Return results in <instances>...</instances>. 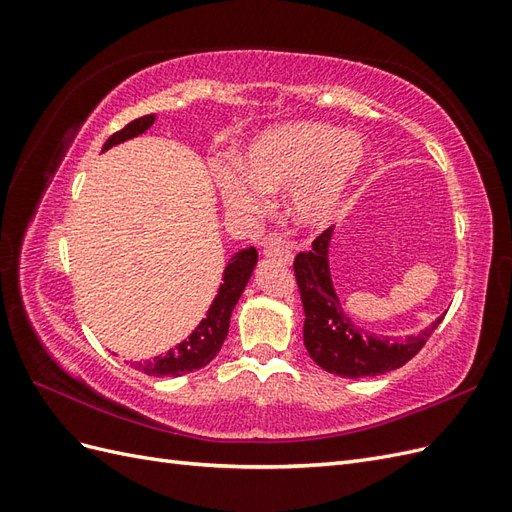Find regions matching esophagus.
<instances>
[{
  "label": "esophagus",
  "mask_w": 512,
  "mask_h": 512,
  "mask_svg": "<svg viewBox=\"0 0 512 512\" xmlns=\"http://www.w3.org/2000/svg\"><path fill=\"white\" fill-rule=\"evenodd\" d=\"M262 254H265L267 258L282 260V262H286V265L292 260V252L288 250V247H284V245H280V243H275V241H269V243L265 245V250H262Z\"/></svg>",
  "instance_id": "obj_1"
}]
</instances>
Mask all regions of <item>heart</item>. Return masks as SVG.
<instances>
[{
    "instance_id": "heart-1",
    "label": "heart",
    "mask_w": 512,
    "mask_h": 512,
    "mask_svg": "<svg viewBox=\"0 0 512 512\" xmlns=\"http://www.w3.org/2000/svg\"><path fill=\"white\" fill-rule=\"evenodd\" d=\"M367 162L361 136L329 123L294 121L258 136L245 164L220 170L224 203L235 213L265 209V194L292 188L290 207L303 226L322 228L342 211L348 192Z\"/></svg>"
}]
</instances>
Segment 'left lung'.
I'll list each match as a JSON object with an SVG mask.
<instances>
[{"label":"left lung","instance_id":"1","mask_svg":"<svg viewBox=\"0 0 512 512\" xmlns=\"http://www.w3.org/2000/svg\"><path fill=\"white\" fill-rule=\"evenodd\" d=\"M333 228H327L312 243V250L294 256V277L301 294L305 324L303 342L309 356L342 378L380 376L406 365L421 352L427 339L438 329L444 316L406 339L367 335L344 314L331 284L329 273V239Z\"/></svg>","mask_w":512,"mask_h":512}]
</instances>
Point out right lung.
<instances>
[{
  "mask_svg": "<svg viewBox=\"0 0 512 512\" xmlns=\"http://www.w3.org/2000/svg\"><path fill=\"white\" fill-rule=\"evenodd\" d=\"M156 121V115H145L130 121L128 126H123L119 132H115L108 141L102 145V151L111 149L113 145H119L128 138H134L138 134H143L147 128H151V123ZM258 252L256 247H247V250L237 252L230 258L228 267L224 271V282L218 290V297L213 299V305L209 307L207 318L200 320L196 331L188 339H183L181 344H177L173 350H168L162 356H153L151 361L143 363H132L134 369L143 371L147 376H183L190 374L194 369L205 367L215 359V354L220 352L224 339L228 335V324H230V314L235 309L241 292L245 290L247 282H250L252 271L256 267Z\"/></svg>",
  "mask_w": 512,
  "mask_h": 512,
  "instance_id": "obj_1",
  "label": "right lung"
}]
</instances>
